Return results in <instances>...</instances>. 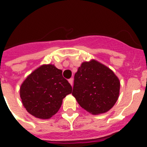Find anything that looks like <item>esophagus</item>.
Segmentation results:
<instances>
[{
	"label": "esophagus",
	"instance_id": "esophagus-1",
	"mask_svg": "<svg viewBox=\"0 0 147 147\" xmlns=\"http://www.w3.org/2000/svg\"><path fill=\"white\" fill-rule=\"evenodd\" d=\"M69 84L72 86V85H73V79L72 78H70V79H69Z\"/></svg>",
	"mask_w": 147,
	"mask_h": 147
}]
</instances>
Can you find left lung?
<instances>
[{
    "mask_svg": "<svg viewBox=\"0 0 147 147\" xmlns=\"http://www.w3.org/2000/svg\"><path fill=\"white\" fill-rule=\"evenodd\" d=\"M121 82L105 65L95 59L83 62L75 74L72 95L92 114L106 113L118 99Z\"/></svg>",
    "mask_w": 147,
    "mask_h": 147,
    "instance_id": "obj_1",
    "label": "left lung"
}]
</instances>
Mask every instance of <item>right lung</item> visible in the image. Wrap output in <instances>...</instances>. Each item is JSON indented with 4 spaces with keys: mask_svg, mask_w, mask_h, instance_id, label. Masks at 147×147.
Here are the masks:
<instances>
[{
    "mask_svg": "<svg viewBox=\"0 0 147 147\" xmlns=\"http://www.w3.org/2000/svg\"><path fill=\"white\" fill-rule=\"evenodd\" d=\"M72 92L62 77V71L53 64H43L29 75L20 88L22 104L36 118H51L62 106V100Z\"/></svg>",
    "mask_w": 147,
    "mask_h": 147,
    "instance_id": "add662e5",
    "label": "right lung"
}]
</instances>
